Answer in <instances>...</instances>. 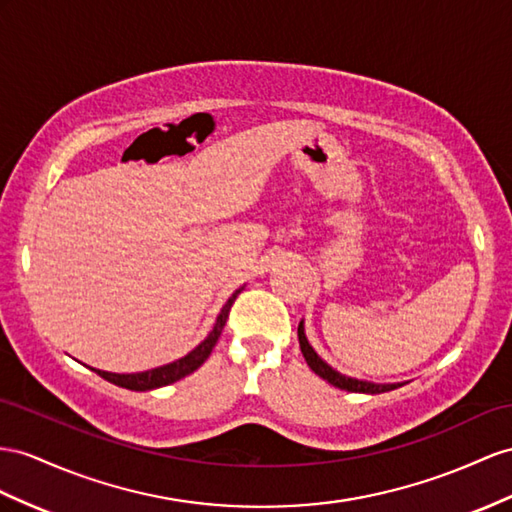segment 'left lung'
<instances>
[{
    "mask_svg": "<svg viewBox=\"0 0 512 512\" xmlns=\"http://www.w3.org/2000/svg\"><path fill=\"white\" fill-rule=\"evenodd\" d=\"M298 342H300V352H303V357L307 361L309 368L316 372L320 378H324L326 383H331L337 389H346V391H355V393H383V391H391V389H398V385H376V383H368V381H357V378H350L335 372L329 363H324L318 355L316 350H313L307 342L305 337V326L303 322L298 324Z\"/></svg>",
    "mask_w": 512,
    "mask_h": 512,
    "instance_id": "left-lung-1",
    "label": "left lung"
}]
</instances>
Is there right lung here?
Returning a JSON list of instances; mask_svg holds the SVG:
<instances>
[{"label":"right lung","mask_w":512,"mask_h":512,"mask_svg":"<svg viewBox=\"0 0 512 512\" xmlns=\"http://www.w3.org/2000/svg\"><path fill=\"white\" fill-rule=\"evenodd\" d=\"M238 294H240V290L227 300L225 307H222L212 333H209L203 339V342L196 346L190 352V355L183 357V359L173 361V363H168V365H162V368H155V370H149V372H138V374H112V372H103V370H95V368L93 370L101 378H106L108 383H114V385L131 389V391H149V389H157V387H164V385H170V383L179 381V378L192 374L194 370H199L201 365L207 361V357L212 355V350H214V346L218 342L222 329H225L227 318H229V311H231V307L235 303V298H238Z\"/></svg>","instance_id":"add662e5"}]
</instances>
